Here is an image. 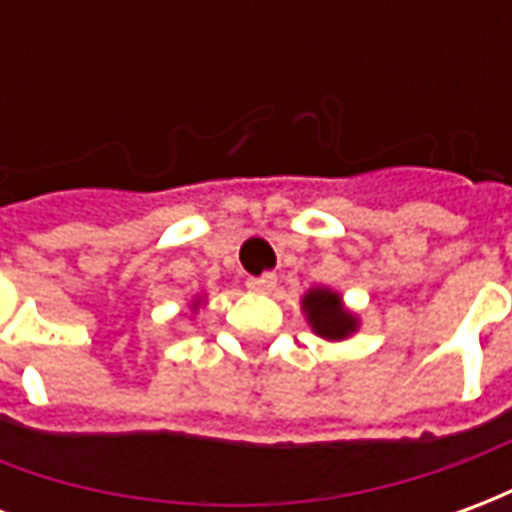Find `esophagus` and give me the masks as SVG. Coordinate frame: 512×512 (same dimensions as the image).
<instances>
[{"label":"esophagus","mask_w":512,"mask_h":512,"mask_svg":"<svg viewBox=\"0 0 512 512\" xmlns=\"http://www.w3.org/2000/svg\"><path fill=\"white\" fill-rule=\"evenodd\" d=\"M246 288L252 290V293H271V290L277 288V277L274 274H263V277L246 279Z\"/></svg>","instance_id":"1"}]
</instances>
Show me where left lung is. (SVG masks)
<instances>
[{
    "instance_id": "left-lung-1",
    "label": "left lung",
    "mask_w": 512,
    "mask_h": 512,
    "mask_svg": "<svg viewBox=\"0 0 512 512\" xmlns=\"http://www.w3.org/2000/svg\"><path fill=\"white\" fill-rule=\"evenodd\" d=\"M301 310L310 321L312 332L323 340H345L359 329V318L345 310L340 293L329 288H312L301 299Z\"/></svg>"
}]
</instances>
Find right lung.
<instances>
[{"instance_id":"obj_1","label":"right lung","mask_w":512,"mask_h":512,"mask_svg":"<svg viewBox=\"0 0 512 512\" xmlns=\"http://www.w3.org/2000/svg\"><path fill=\"white\" fill-rule=\"evenodd\" d=\"M191 307H194V310H197V307H200V301H194V304H191Z\"/></svg>"}]
</instances>
